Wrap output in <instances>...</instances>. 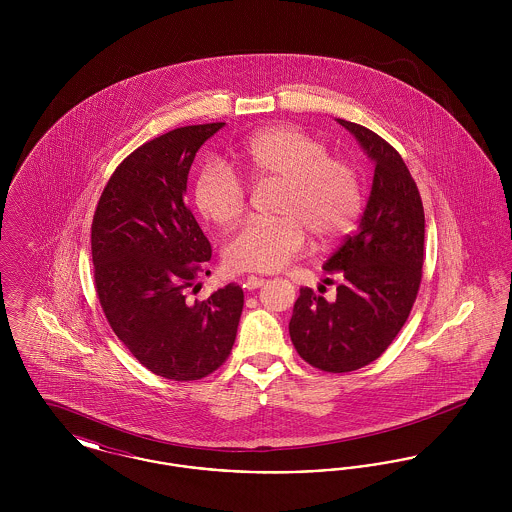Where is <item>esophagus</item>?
Wrapping results in <instances>:
<instances>
[{
    "label": "esophagus",
    "instance_id": "34e87169",
    "mask_svg": "<svg viewBox=\"0 0 512 512\" xmlns=\"http://www.w3.org/2000/svg\"><path fill=\"white\" fill-rule=\"evenodd\" d=\"M265 278H259V276H247L244 282V288L247 290H257V288H261V286H265Z\"/></svg>",
    "mask_w": 512,
    "mask_h": 512
}]
</instances>
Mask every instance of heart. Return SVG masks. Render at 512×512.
I'll return each instance as SVG.
<instances>
[{"label":"heart","instance_id":"b5f03b06","mask_svg":"<svg viewBox=\"0 0 512 512\" xmlns=\"http://www.w3.org/2000/svg\"><path fill=\"white\" fill-rule=\"evenodd\" d=\"M236 157L253 186L280 190L272 205L278 219L249 222L228 240L224 261L234 270H282L303 253L307 234L315 244H336L361 219L365 190L355 163L330 155L320 138L297 126L251 136ZM194 203L201 217L230 226L244 217L247 192L226 165L211 161L195 178Z\"/></svg>","mask_w":512,"mask_h":512}]
</instances>
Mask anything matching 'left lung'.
<instances>
[{
	"label": "left lung",
	"mask_w": 512,
	"mask_h": 512,
	"mask_svg": "<svg viewBox=\"0 0 512 512\" xmlns=\"http://www.w3.org/2000/svg\"><path fill=\"white\" fill-rule=\"evenodd\" d=\"M338 122L374 161L372 190L361 226L324 265L340 278L336 299L301 288L290 320L299 357L332 374L370 365L390 347L411 315L424 265V207L403 157L363 124Z\"/></svg>",
	"instance_id": "8db88e82"
}]
</instances>
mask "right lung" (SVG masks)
<instances>
[{"mask_svg": "<svg viewBox=\"0 0 512 512\" xmlns=\"http://www.w3.org/2000/svg\"><path fill=\"white\" fill-rule=\"evenodd\" d=\"M224 122L174 128L134 149L105 184L92 222L94 284L109 326L157 376L201 380L230 357L244 290L186 295L209 274L211 244L184 203L197 149Z\"/></svg>", "mask_w": 512, "mask_h": 512, "instance_id": "1", "label": "right lung"}]
</instances>
